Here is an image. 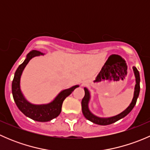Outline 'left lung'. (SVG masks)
<instances>
[{"label": "left lung", "mask_w": 150, "mask_h": 150, "mask_svg": "<svg viewBox=\"0 0 150 150\" xmlns=\"http://www.w3.org/2000/svg\"><path fill=\"white\" fill-rule=\"evenodd\" d=\"M134 69V75L136 77V86H135V90H134V98L132 99V102L130 104V105L124 110L123 112H122L121 113H120L119 115L115 116H113V117H99L97 116L94 115L93 114H92L91 112V111L88 109V102L90 100V93H89L88 90L86 88H84L85 91V96L83 98L82 102H81V105H82V112L83 114L85 116L87 120H90L92 122L95 124H98V125H110V124L114 123V122H117V120H120V119L123 118L124 117L127 115L131 110H133V108L135 106L136 103H137V98H138L139 94L140 91V76H139V72L138 69H137V67H133Z\"/></svg>", "instance_id": "8db88e82"}]
</instances>
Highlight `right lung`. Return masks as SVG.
Returning <instances> with one entry per match:
<instances>
[{
    "label": "right lung",
    "mask_w": 150,
    "mask_h": 150,
    "mask_svg": "<svg viewBox=\"0 0 150 150\" xmlns=\"http://www.w3.org/2000/svg\"><path fill=\"white\" fill-rule=\"evenodd\" d=\"M43 55L40 51L33 50L28 53L27 58L22 64L17 68L12 81V94L13 100L18 108L25 115L38 122H48L55 118L62 111V106L67 96L78 88V85L74 86L68 89L63 90L57 95V97L50 103L46 104H33L25 99L20 89V78L24 69L32 58L36 56Z\"/></svg>",
    "instance_id": "obj_1"
}]
</instances>
